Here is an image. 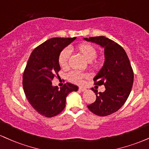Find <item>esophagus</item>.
Listing matches in <instances>:
<instances>
[{"label": "esophagus", "instance_id": "1", "mask_svg": "<svg viewBox=\"0 0 149 149\" xmlns=\"http://www.w3.org/2000/svg\"><path fill=\"white\" fill-rule=\"evenodd\" d=\"M78 90L80 91V92H85V91H86V88H85V87H79V89Z\"/></svg>", "mask_w": 149, "mask_h": 149}]
</instances>
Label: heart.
I'll return each mask as SVG.
<instances>
[{
	"mask_svg": "<svg viewBox=\"0 0 149 149\" xmlns=\"http://www.w3.org/2000/svg\"><path fill=\"white\" fill-rule=\"evenodd\" d=\"M80 50L84 55L86 60L89 62H92L97 55L96 49L90 44H82L80 46ZM71 53H72V48L71 46H67L61 51L59 57V62L62 67H67L68 65ZM85 76V75L78 71H71L69 74V79L77 84L82 83L83 82L82 79Z\"/></svg>",
	"mask_w": 149,
	"mask_h": 149,
	"instance_id": "b5f03b06",
	"label": "heart"
}]
</instances>
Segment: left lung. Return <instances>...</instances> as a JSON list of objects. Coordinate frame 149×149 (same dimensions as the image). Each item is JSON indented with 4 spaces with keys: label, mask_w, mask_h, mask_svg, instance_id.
I'll use <instances>...</instances> for the list:
<instances>
[{
    "label": "left lung",
    "mask_w": 149,
    "mask_h": 149,
    "mask_svg": "<svg viewBox=\"0 0 149 149\" xmlns=\"http://www.w3.org/2000/svg\"><path fill=\"white\" fill-rule=\"evenodd\" d=\"M87 42L98 44L104 49L103 67L94 78L95 85H103L104 92H98L94 103L87 105L89 110L96 115L105 116L119 110L131 92L134 80L133 71L128 55L121 46L104 37L83 38Z\"/></svg>",
    "instance_id": "1"
}]
</instances>
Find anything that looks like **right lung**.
I'll return each instance as SVG.
<instances>
[{
  "instance_id": "right-lung-1",
  "label": "right lung",
  "mask_w": 149,
  "mask_h": 149,
  "mask_svg": "<svg viewBox=\"0 0 149 149\" xmlns=\"http://www.w3.org/2000/svg\"><path fill=\"white\" fill-rule=\"evenodd\" d=\"M76 37H54L46 41L32 52L23 75V87L30 105L38 113L53 117L66 105L69 93L78 91V86L67 82L59 89L52 85L55 75L60 70L61 51Z\"/></svg>"
}]
</instances>
